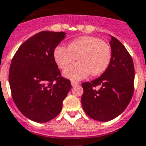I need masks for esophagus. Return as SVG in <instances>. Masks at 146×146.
Returning <instances> with one entry per match:
<instances>
[{"label": "esophagus", "mask_w": 146, "mask_h": 146, "mask_svg": "<svg viewBox=\"0 0 146 146\" xmlns=\"http://www.w3.org/2000/svg\"><path fill=\"white\" fill-rule=\"evenodd\" d=\"M78 84V83L76 81H71V85L73 86V87H74V86H76Z\"/></svg>", "instance_id": "esophagus-1"}]
</instances>
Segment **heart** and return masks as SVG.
<instances>
[{
    "instance_id": "heart-1",
    "label": "heart",
    "mask_w": 146,
    "mask_h": 146,
    "mask_svg": "<svg viewBox=\"0 0 146 146\" xmlns=\"http://www.w3.org/2000/svg\"><path fill=\"white\" fill-rule=\"evenodd\" d=\"M53 57L61 69L72 64L77 58L80 62L68 66L63 71V76L72 80H80L90 73L94 76L102 74L110 64L111 49L108 43L99 38L83 36L70 42L67 48L56 47Z\"/></svg>"
}]
</instances>
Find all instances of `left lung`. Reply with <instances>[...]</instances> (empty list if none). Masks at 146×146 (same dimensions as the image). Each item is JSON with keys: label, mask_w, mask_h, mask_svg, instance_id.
<instances>
[{"label": "left lung", "mask_w": 146, "mask_h": 146, "mask_svg": "<svg viewBox=\"0 0 146 146\" xmlns=\"http://www.w3.org/2000/svg\"><path fill=\"white\" fill-rule=\"evenodd\" d=\"M110 45L111 59L108 69L100 77L82 84L83 108L90 117L98 121H108L120 115L134 92L135 68L131 56L114 36H111Z\"/></svg>", "instance_id": "obj_1"}]
</instances>
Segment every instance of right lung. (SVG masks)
<instances>
[{"instance_id": "right-lung-1", "label": "right lung", "mask_w": 146, "mask_h": 146, "mask_svg": "<svg viewBox=\"0 0 146 146\" xmlns=\"http://www.w3.org/2000/svg\"><path fill=\"white\" fill-rule=\"evenodd\" d=\"M63 32L43 31L21 45L11 60L9 84L14 102L24 116L35 122H48L62 110L71 89L70 80L61 76L53 57Z\"/></svg>"}]
</instances>
